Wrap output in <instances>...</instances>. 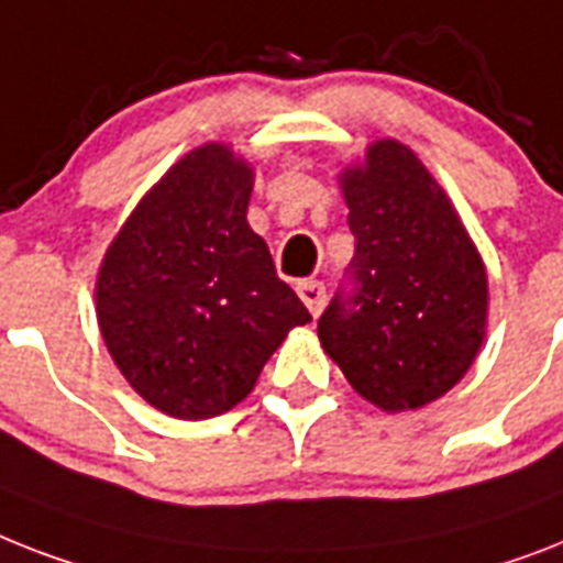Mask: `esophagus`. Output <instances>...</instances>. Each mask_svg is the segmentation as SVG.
<instances>
[{"mask_svg": "<svg viewBox=\"0 0 563 563\" xmlns=\"http://www.w3.org/2000/svg\"><path fill=\"white\" fill-rule=\"evenodd\" d=\"M297 295H300V300L306 303V309L312 312V318H318V314H321L323 303H327V289H323V283H318V280L297 283Z\"/></svg>", "mask_w": 563, "mask_h": 563, "instance_id": "obj_1", "label": "esophagus"}]
</instances>
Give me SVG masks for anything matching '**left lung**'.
I'll return each mask as SVG.
<instances>
[{
	"instance_id": "left-lung-1",
	"label": "left lung",
	"mask_w": 563,
	"mask_h": 563,
	"mask_svg": "<svg viewBox=\"0 0 563 563\" xmlns=\"http://www.w3.org/2000/svg\"><path fill=\"white\" fill-rule=\"evenodd\" d=\"M341 187L355 257L318 338L364 399L422 408L465 376L483 344L486 268L445 190L399 141H376Z\"/></svg>"
}]
</instances>
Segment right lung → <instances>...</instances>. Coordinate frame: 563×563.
Instances as JSON below:
<instances>
[{
  "instance_id": "1",
  "label": "right lung",
  "mask_w": 563,
  "mask_h": 563,
  "mask_svg": "<svg viewBox=\"0 0 563 563\" xmlns=\"http://www.w3.org/2000/svg\"><path fill=\"white\" fill-rule=\"evenodd\" d=\"M254 176L222 144L187 153L109 245L98 323L126 382L176 419H210L312 321L245 222Z\"/></svg>"
}]
</instances>
